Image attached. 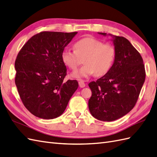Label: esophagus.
I'll list each match as a JSON object with an SVG mask.
<instances>
[{
    "label": "esophagus",
    "mask_w": 157,
    "mask_h": 157,
    "mask_svg": "<svg viewBox=\"0 0 157 157\" xmlns=\"http://www.w3.org/2000/svg\"><path fill=\"white\" fill-rule=\"evenodd\" d=\"M79 86L80 87H84L86 86V84L83 81H82V80H80L79 82Z\"/></svg>",
    "instance_id": "esophagus-1"
}]
</instances>
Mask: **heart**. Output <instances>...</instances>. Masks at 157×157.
Listing matches in <instances>:
<instances>
[{"label": "heart", "instance_id": "heart-1", "mask_svg": "<svg viewBox=\"0 0 157 157\" xmlns=\"http://www.w3.org/2000/svg\"><path fill=\"white\" fill-rule=\"evenodd\" d=\"M74 48V50H63L61 58L63 63L71 70L77 69L83 60L85 64L71 74L74 78L87 79L95 74L98 76L104 75L113 65L116 49L113 44H103L97 38L86 37L75 42Z\"/></svg>", "mask_w": 157, "mask_h": 157}]
</instances>
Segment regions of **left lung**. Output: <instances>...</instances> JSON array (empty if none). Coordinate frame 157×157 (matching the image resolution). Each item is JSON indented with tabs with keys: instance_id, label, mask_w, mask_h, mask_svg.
Here are the masks:
<instances>
[{
	"instance_id": "left-lung-1",
	"label": "left lung",
	"mask_w": 157,
	"mask_h": 157,
	"mask_svg": "<svg viewBox=\"0 0 157 157\" xmlns=\"http://www.w3.org/2000/svg\"><path fill=\"white\" fill-rule=\"evenodd\" d=\"M113 44L116 56L111 69L88 84L92 94L88 101L90 111L103 121H112L127 114L135 107L145 80V69L139 52L123 36H114Z\"/></svg>"
}]
</instances>
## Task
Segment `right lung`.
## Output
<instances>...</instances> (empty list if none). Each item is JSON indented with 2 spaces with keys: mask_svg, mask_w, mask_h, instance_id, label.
<instances>
[{
  "mask_svg": "<svg viewBox=\"0 0 157 157\" xmlns=\"http://www.w3.org/2000/svg\"><path fill=\"white\" fill-rule=\"evenodd\" d=\"M77 33L41 32L28 40L18 52L15 83L24 105L36 117H59L78 89L77 80H64L67 68L61 58Z\"/></svg>",
  "mask_w": 157,
  "mask_h": 157,
  "instance_id": "right-lung-1",
  "label": "right lung"
}]
</instances>
